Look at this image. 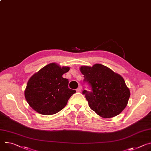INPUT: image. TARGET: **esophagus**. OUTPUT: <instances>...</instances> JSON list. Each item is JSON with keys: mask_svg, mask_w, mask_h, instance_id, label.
Segmentation results:
<instances>
[{"mask_svg": "<svg viewBox=\"0 0 151 151\" xmlns=\"http://www.w3.org/2000/svg\"><path fill=\"white\" fill-rule=\"evenodd\" d=\"M81 90H82V87L80 86H79L78 88L76 89V91H77V92H81Z\"/></svg>", "mask_w": 151, "mask_h": 151, "instance_id": "34e87169", "label": "esophagus"}]
</instances>
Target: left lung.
Instances as JSON below:
<instances>
[{
    "mask_svg": "<svg viewBox=\"0 0 151 151\" xmlns=\"http://www.w3.org/2000/svg\"><path fill=\"white\" fill-rule=\"evenodd\" d=\"M80 71L91 88V91L84 90L83 94L93 111L103 118H111L125 108L130 91L120 75L100 64L81 66Z\"/></svg>",
    "mask_w": 151,
    "mask_h": 151,
    "instance_id": "1",
    "label": "left lung"
}]
</instances>
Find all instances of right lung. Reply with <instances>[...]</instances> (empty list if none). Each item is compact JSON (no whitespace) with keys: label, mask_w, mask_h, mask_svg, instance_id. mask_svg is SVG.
Returning <instances> with one entry per match:
<instances>
[{"label":"right lung","mask_w":151,"mask_h":151,"mask_svg":"<svg viewBox=\"0 0 151 151\" xmlns=\"http://www.w3.org/2000/svg\"><path fill=\"white\" fill-rule=\"evenodd\" d=\"M69 70V67H61L53 63L34 74L24 91L29 106L39 114L46 116L61 111L76 93L68 88V80L62 76Z\"/></svg>","instance_id":"obj_1"}]
</instances>
